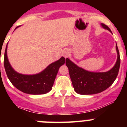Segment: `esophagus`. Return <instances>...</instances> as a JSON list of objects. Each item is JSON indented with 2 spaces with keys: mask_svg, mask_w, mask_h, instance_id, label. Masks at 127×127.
<instances>
[{
  "mask_svg": "<svg viewBox=\"0 0 127 127\" xmlns=\"http://www.w3.org/2000/svg\"><path fill=\"white\" fill-rule=\"evenodd\" d=\"M69 52L68 50H65V51H64V52H63V55H64V57L65 58H67V57H68V56H69Z\"/></svg>",
  "mask_w": 127,
  "mask_h": 127,
  "instance_id": "esophagus-1",
  "label": "esophagus"
}]
</instances>
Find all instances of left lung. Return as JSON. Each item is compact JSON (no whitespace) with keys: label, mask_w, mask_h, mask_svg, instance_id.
I'll use <instances>...</instances> for the list:
<instances>
[{"label":"left lung","mask_w":127,"mask_h":127,"mask_svg":"<svg viewBox=\"0 0 127 127\" xmlns=\"http://www.w3.org/2000/svg\"><path fill=\"white\" fill-rule=\"evenodd\" d=\"M104 29L111 32L107 25L101 23ZM117 61L111 70L105 72H94L82 69L76 65L69 58H66L65 64L69 69V75L74 90L81 95H92L100 93L108 88L116 79L120 66V57L117 45Z\"/></svg>","instance_id":"obj_1"}]
</instances>
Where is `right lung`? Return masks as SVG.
Here are the masks:
<instances>
[{
    "label": "right lung",
    "instance_id": "1",
    "mask_svg": "<svg viewBox=\"0 0 127 127\" xmlns=\"http://www.w3.org/2000/svg\"><path fill=\"white\" fill-rule=\"evenodd\" d=\"M6 46L4 53V64L5 72L11 83L22 92L32 95L45 94L52 88L58 69L65 62L64 57L52 63L40 73L25 75L18 73L12 68L7 55Z\"/></svg>",
    "mask_w": 127,
    "mask_h": 127
}]
</instances>
